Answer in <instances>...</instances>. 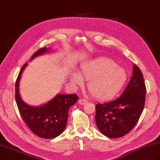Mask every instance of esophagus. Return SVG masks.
<instances>
[{
    "label": "esophagus",
    "mask_w": 160,
    "mask_h": 160,
    "mask_svg": "<svg viewBox=\"0 0 160 160\" xmlns=\"http://www.w3.org/2000/svg\"><path fill=\"white\" fill-rule=\"evenodd\" d=\"M86 103H87V100L83 99V98H80V99L78 100V104H80L81 105L85 104Z\"/></svg>",
    "instance_id": "obj_1"
}]
</instances>
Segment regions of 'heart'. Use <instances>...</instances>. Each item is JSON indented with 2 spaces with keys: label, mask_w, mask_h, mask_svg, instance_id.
I'll list each match as a JSON object with an SVG mask.
<instances>
[{
  "label": "heart",
  "mask_w": 160,
  "mask_h": 160,
  "mask_svg": "<svg viewBox=\"0 0 160 160\" xmlns=\"http://www.w3.org/2000/svg\"><path fill=\"white\" fill-rule=\"evenodd\" d=\"M89 80L87 88L92 96L100 100H108L120 93L127 80L126 70L108 58L100 57L86 61L80 67L79 74L73 72L71 81L82 84Z\"/></svg>",
  "instance_id": "1"
}]
</instances>
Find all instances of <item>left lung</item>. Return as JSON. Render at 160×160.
I'll return each instance as SVG.
<instances>
[{
  "mask_svg": "<svg viewBox=\"0 0 160 160\" xmlns=\"http://www.w3.org/2000/svg\"><path fill=\"white\" fill-rule=\"evenodd\" d=\"M145 83L140 68L133 65L132 75L120 98L96 105V122L105 136L119 138L130 132L140 118L145 103Z\"/></svg>",
  "mask_w": 160,
  "mask_h": 160,
  "instance_id": "left-lung-1",
  "label": "left lung"
}]
</instances>
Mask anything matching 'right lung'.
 <instances>
[{"label":"right lung","mask_w":160,"mask_h":160,"mask_svg":"<svg viewBox=\"0 0 160 160\" xmlns=\"http://www.w3.org/2000/svg\"><path fill=\"white\" fill-rule=\"evenodd\" d=\"M53 52L44 47L34 53L31 60L46 53ZM28 64H25L16 82L15 98L20 114L26 125L35 135L44 139H52L60 135L66 127L69 108L76 103V94L58 93L52 100L40 106H31L22 100L19 92L20 81L23 71Z\"/></svg>","instance_id":"1"}]
</instances>
